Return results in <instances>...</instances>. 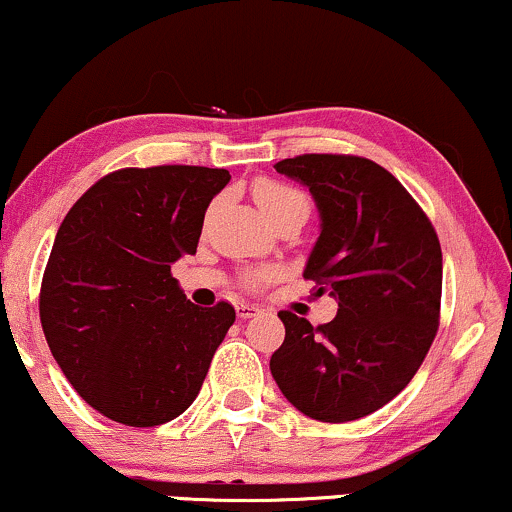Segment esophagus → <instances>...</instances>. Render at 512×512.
<instances>
[{
	"label": "esophagus",
	"instance_id": "34e87169",
	"mask_svg": "<svg viewBox=\"0 0 512 512\" xmlns=\"http://www.w3.org/2000/svg\"><path fill=\"white\" fill-rule=\"evenodd\" d=\"M236 312H238L240 319H252V317L260 315V307L250 305V303H238L236 305Z\"/></svg>",
	"mask_w": 512,
	"mask_h": 512
}]
</instances>
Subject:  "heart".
<instances>
[{
  "label": "heart",
  "mask_w": 512,
  "mask_h": 512,
  "mask_svg": "<svg viewBox=\"0 0 512 512\" xmlns=\"http://www.w3.org/2000/svg\"><path fill=\"white\" fill-rule=\"evenodd\" d=\"M252 197H255L257 207L262 209L264 217L274 221L283 217V214L295 212V209H303L307 212V197L295 190L293 186H286V183L279 181H260L252 190ZM269 276V272H255L250 274V283H260Z\"/></svg>",
  "instance_id": "1"
}]
</instances>
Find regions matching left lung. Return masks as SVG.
Wrapping results in <instances>:
<instances>
[{
  "label": "left lung",
  "instance_id": "8db88e82",
  "mask_svg": "<svg viewBox=\"0 0 512 512\" xmlns=\"http://www.w3.org/2000/svg\"><path fill=\"white\" fill-rule=\"evenodd\" d=\"M310 190L319 238L305 264L317 295L338 303L329 324L279 312L286 338L269 360L293 408L353 422L398 396L432 346L441 307V245L408 190L372 159L303 155L274 166Z\"/></svg>",
  "mask_w": 512,
  "mask_h": 512
}]
</instances>
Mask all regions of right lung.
Wrapping results in <instances>:
<instances>
[{"instance_id":"obj_1","label":"right lung","mask_w":512,"mask_h":512,"mask_svg":"<svg viewBox=\"0 0 512 512\" xmlns=\"http://www.w3.org/2000/svg\"><path fill=\"white\" fill-rule=\"evenodd\" d=\"M226 169L150 166L100 178L69 209L42 276L40 322L85 403L128 427L181 415L236 310L197 307L171 276L195 255Z\"/></svg>"}]
</instances>
